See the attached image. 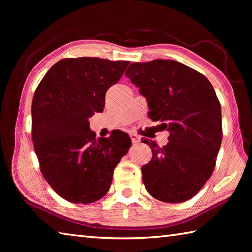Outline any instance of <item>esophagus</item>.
I'll use <instances>...</instances> for the list:
<instances>
[{
  "instance_id": "1",
  "label": "esophagus",
  "mask_w": 252,
  "mask_h": 252,
  "mask_svg": "<svg viewBox=\"0 0 252 252\" xmlns=\"http://www.w3.org/2000/svg\"><path fill=\"white\" fill-rule=\"evenodd\" d=\"M130 138H131L132 143H138V142H140V140H141V138H140V136L136 133H133V132H131L130 133Z\"/></svg>"
}]
</instances>
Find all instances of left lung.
<instances>
[{
	"instance_id": "1",
	"label": "left lung",
	"mask_w": 252,
	"mask_h": 252,
	"mask_svg": "<svg viewBox=\"0 0 252 252\" xmlns=\"http://www.w3.org/2000/svg\"><path fill=\"white\" fill-rule=\"evenodd\" d=\"M126 75L147 99L149 118L170 133L162 148L142 140L152 150L141 168L146 189L160 201L185 202L211 177L222 141L215 89L203 74L172 60L134 62Z\"/></svg>"
}]
</instances>
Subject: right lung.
I'll return each instance as SVG.
<instances>
[{
    "label": "right lung",
    "mask_w": 252,
    "mask_h": 252,
    "mask_svg": "<svg viewBox=\"0 0 252 252\" xmlns=\"http://www.w3.org/2000/svg\"><path fill=\"white\" fill-rule=\"evenodd\" d=\"M129 61L63 59L46 72L32 100V140L43 177L60 197L92 203L104 197L113 170L126 155L125 132L95 138L89 118L102 112L105 93Z\"/></svg>",
    "instance_id": "right-lung-1"
}]
</instances>
